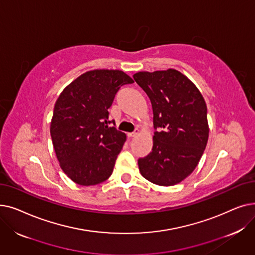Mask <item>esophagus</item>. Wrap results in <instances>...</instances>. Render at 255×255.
Returning a JSON list of instances; mask_svg holds the SVG:
<instances>
[{
  "instance_id": "34e87169",
  "label": "esophagus",
  "mask_w": 255,
  "mask_h": 255,
  "mask_svg": "<svg viewBox=\"0 0 255 255\" xmlns=\"http://www.w3.org/2000/svg\"><path fill=\"white\" fill-rule=\"evenodd\" d=\"M138 133H139V130H138V129H135L133 132L128 133V136H129V137H135V136L138 135Z\"/></svg>"
}]
</instances>
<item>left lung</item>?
I'll return each mask as SVG.
<instances>
[{
    "mask_svg": "<svg viewBox=\"0 0 255 255\" xmlns=\"http://www.w3.org/2000/svg\"><path fill=\"white\" fill-rule=\"evenodd\" d=\"M153 109V148L138 159L141 176L160 186L182 182L194 170L209 137L207 105L190 79L175 69L133 75Z\"/></svg>",
    "mask_w": 255,
    "mask_h": 255,
    "instance_id": "left-lung-1",
    "label": "left lung"
}]
</instances>
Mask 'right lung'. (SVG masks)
I'll use <instances>...</instances> for the list:
<instances>
[{
	"label": "right lung",
	"mask_w": 255,
	"mask_h": 255,
	"mask_svg": "<svg viewBox=\"0 0 255 255\" xmlns=\"http://www.w3.org/2000/svg\"><path fill=\"white\" fill-rule=\"evenodd\" d=\"M132 83L121 70H92L59 96L50 135L61 168L76 184L97 185L112 176L126 134L110 126L109 109L120 88Z\"/></svg>",
	"instance_id": "1"
}]
</instances>
